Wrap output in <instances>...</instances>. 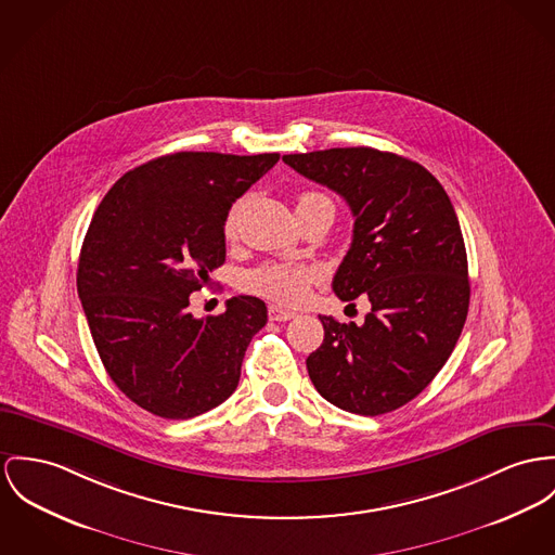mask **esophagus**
<instances>
[{"label":"esophagus","instance_id":"34e87169","mask_svg":"<svg viewBox=\"0 0 555 555\" xmlns=\"http://www.w3.org/2000/svg\"><path fill=\"white\" fill-rule=\"evenodd\" d=\"M268 317H270V321H292V319L298 317V312L281 308V306H270L268 308Z\"/></svg>","mask_w":555,"mask_h":555}]
</instances>
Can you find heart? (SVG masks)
Wrapping results in <instances>:
<instances>
[{
	"label": "heart",
	"mask_w": 555,
	"mask_h": 555,
	"mask_svg": "<svg viewBox=\"0 0 555 555\" xmlns=\"http://www.w3.org/2000/svg\"><path fill=\"white\" fill-rule=\"evenodd\" d=\"M327 201V196L319 192H304L298 196V207H306L312 203ZM236 214L238 209L234 207L228 217H225V232L232 234L236 225ZM312 283V272L304 266L296 263H263L256 270H251L245 276V287L254 292L257 296L274 299L281 304H298L308 296Z\"/></svg>",
	"instance_id": "1"
}]
</instances>
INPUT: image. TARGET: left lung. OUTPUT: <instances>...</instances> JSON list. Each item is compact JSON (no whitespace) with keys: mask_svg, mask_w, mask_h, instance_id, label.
Returning <instances> with one entry per match:
<instances>
[{"mask_svg":"<svg viewBox=\"0 0 555 555\" xmlns=\"http://www.w3.org/2000/svg\"><path fill=\"white\" fill-rule=\"evenodd\" d=\"M283 160L348 203L352 243L334 292L372 304L363 325L319 317L325 338L306 359L308 376L340 410L392 412L427 388L467 321L469 268L456 211L423 165L390 152L334 147Z\"/></svg>","mask_w":555,"mask_h":555,"instance_id":"1","label":"left lung"}]
</instances>
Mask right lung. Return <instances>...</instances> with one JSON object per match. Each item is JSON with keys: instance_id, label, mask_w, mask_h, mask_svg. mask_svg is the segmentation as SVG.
I'll return each mask as SVG.
<instances>
[{"instance_id": "1", "label": "right lung", "mask_w": 555, "mask_h": 555, "mask_svg": "<svg viewBox=\"0 0 555 555\" xmlns=\"http://www.w3.org/2000/svg\"><path fill=\"white\" fill-rule=\"evenodd\" d=\"M279 154L177 152L154 158L105 194L88 225L78 296L109 378L154 416L185 421L238 386L266 304L228 299L194 319L190 294L225 261V217Z\"/></svg>"}]
</instances>
